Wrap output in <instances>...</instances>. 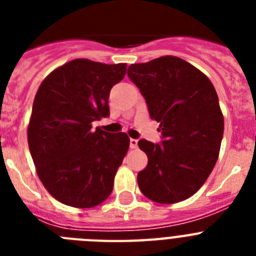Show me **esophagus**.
Returning a JSON list of instances; mask_svg holds the SVG:
<instances>
[{
	"instance_id": "obj_1",
	"label": "esophagus",
	"mask_w": 256,
	"mask_h": 256,
	"mask_svg": "<svg viewBox=\"0 0 256 256\" xmlns=\"http://www.w3.org/2000/svg\"><path fill=\"white\" fill-rule=\"evenodd\" d=\"M137 144H138V141L134 138H130V148H137Z\"/></svg>"
}]
</instances>
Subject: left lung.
Segmentation results:
<instances>
[{"instance_id":"8db88e82","label":"left lung","mask_w":256,"mask_h":256,"mask_svg":"<svg viewBox=\"0 0 256 256\" xmlns=\"http://www.w3.org/2000/svg\"><path fill=\"white\" fill-rule=\"evenodd\" d=\"M128 76L140 88L162 144L140 140L148 166L137 176L144 196L159 204L191 198L208 180L220 150L224 119L218 94L202 72L177 56L132 64Z\"/></svg>"}]
</instances>
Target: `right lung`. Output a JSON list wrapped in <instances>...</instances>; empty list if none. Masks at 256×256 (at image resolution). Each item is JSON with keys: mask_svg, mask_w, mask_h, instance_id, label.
<instances>
[{"mask_svg": "<svg viewBox=\"0 0 256 256\" xmlns=\"http://www.w3.org/2000/svg\"><path fill=\"white\" fill-rule=\"evenodd\" d=\"M126 64L76 58L48 74L34 97L28 144L38 177L51 196L73 208H94L110 196L130 148L123 132L92 123L108 115V94Z\"/></svg>", "mask_w": 256, "mask_h": 256, "instance_id": "1", "label": "right lung"}]
</instances>
